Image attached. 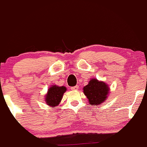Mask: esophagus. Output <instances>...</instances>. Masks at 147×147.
<instances>
[{
	"label": "esophagus",
	"mask_w": 147,
	"mask_h": 147,
	"mask_svg": "<svg viewBox=\"0 0 147 147\" xmlns=\"http://www.w3.org/2000/svg\"><path fill=\"white\" fill-rule=\"evenodd\" d=\"M78 89H79V86H78V85H76V86L72 87V88H71V90H78Z\"/></svg>",
	"instance_id": "obj_1"
}]
</instances>
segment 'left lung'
I'll return each mask as SVG.
<instances>
[{
  "mask_svg": "<svg viewBox=\"0 0 147 147\" xmlns=\"http://www.w3.org/2000/svg\"><path fill=\"white\" fill-rule=\"evenodd\" d=\"M83 93L92 105H100L105 102L110 93L109 86L103 81L92 78L83 88Z\"/></svg>",
  "mask_w": 147,
  "mask_h": 147,
  "instance_id": "left-lung-1",
  "label": "left lung"
}]
</instances>
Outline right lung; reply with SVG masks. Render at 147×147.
I'll list each match as a JSON object with an SVG mask.
<instances>
[{
  "mask_svg": "<svg viewBox=\"0 0 147 147\" xmlns=\"http://www.w3.org/2000/svg\"><path fill=\"white\" fill-rule=\"evenodd\" d=\"M67 88L65 86H58L53 85L48 89L47 92L45 95V102L49 106L56 107L60 103L64 93L66 92Z\"/></svg>",
  "mask_w": 147,
  "mask_h": 147,
  "instance_id": "1",
  "label": "right lung"
}]
</instances>
